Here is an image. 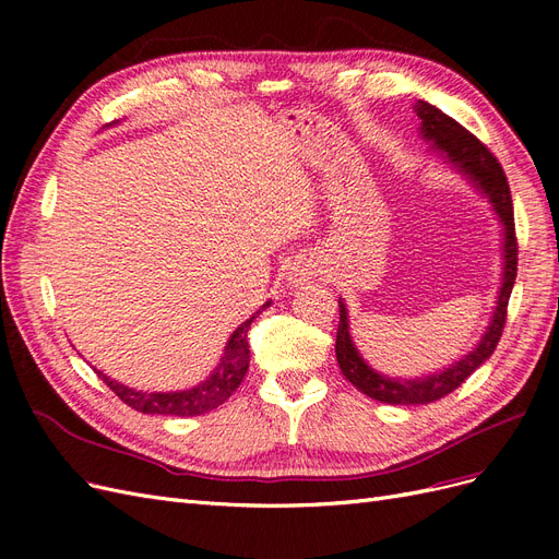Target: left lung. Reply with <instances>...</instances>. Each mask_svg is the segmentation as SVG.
I'll use <instances>...</instances> for the list:
<instances>
[{"label":"left lung","mask_w":559,"mask_h":559,"mask_svg":"<svg viewBox=\"0 0 559 559\" xmlns=\"http://www.w3.org/2000/svg\"><path fill=\"white\" fill-rule=\"evenodd\" d=\"M415 111L421 121L419 126L421 140L431 142V148L438 156H441L445 163H450L456 173L464 175L473 186H476V189L489 200L495 214L499 216V222L503 226V277H501V289H499L492 321H489L480 343L473 347L466 357L454 361L452 366L438 370V373L415 378V380L386 378L364 361L357 345L352 343L345 302L343 298L337 300V306H341V324H337V335H335V357H337V364H341L343 376L366 396L389 405H419V403L425 405V403L443 399L450 392H454V389L460 386L473 370L480 368L489 357H492L497 343L501 341V331L506 324V308H509V298L518 275L513 200H511L509 181H506L499 160L489 154V148L476 138V134H471L464 126L456 123L454 118H450L441 109H436L433 105L425 103V99H417Z\"/></svg>","instance_id":"obj_1"}]
</instances>
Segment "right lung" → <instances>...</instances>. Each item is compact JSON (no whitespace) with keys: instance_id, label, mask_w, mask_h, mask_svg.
Here are the masks:
<instances>
[{"instance_id":"obj_1","label":"right lung","mask_w":559,"mask_h":559,"mask_svg":"<svg viewBox=\"0 0 559 559\" xmlns=\"http://www.w3.org/2000/svg\"><path fill=\"white\" fill-rule=\"evenodd\" d=\"M267 306H270V300L263 308H267ZM259 312H253L247 321H242V324L233 331L230 341L224 349V357L218 359V366L212 370L210 378L202 380L200 384H195L191 389H183V392H138V389L111 380L109 376L103 373V370L95 368V373L103 378V382L111 389L118 399L128 403L130 408H134L138 413L175 415V417L205 415V413L218 408V405H222L245 380V373L249 368L247 333H249L251 321L257 319Z\"/></svg>"}]
</instances>
